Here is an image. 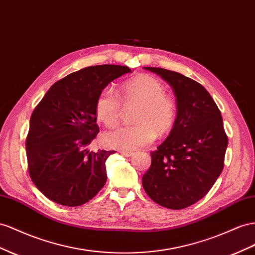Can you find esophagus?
Returning a JSON list of instances; mask_svg holds the SVG:
<instances>
[{
	"mask_svg": "<svg viewBox=\"0 0 255 255\" xmlns=\"http://www.w3.org/2000/svg\"><path fill=\"white\" fill-rule=\"evenodd\" d=\"M120 153H121V155L127 156V157H129L134 154V152H130V151H120Z\"/></svg>",
	"mask_w": 255,
	"mask_h": 255,
	"instance_id": "obj_1",
	"label": "esophagus"
}]
</instances>
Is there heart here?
Masks as SVG:
<instances>
[{
	"instance_id": "heart-1",
	"label": "heart",
	"mask_w": 255,
	"mask_h": 255,
	"mask_svg": "<svg viewBox=\"0 0 255 255\" xmlns=\"http://www.w3.org/2000/svg\"><path fill=\"white\" fill-rule=\"evenodd\" d=\"M125 103L139 102L136 113L137 123L119 126L107 130L104 141L109 147L121 150H136L148 146L156 138V134L168 132L176 120V105L166 95V89L160 80L148 75H140L126 81L120 90ZM122 103L113 87L100 92L95 104L96 117L111 127L119 121Z\"/></svg>"
}]
</instances>
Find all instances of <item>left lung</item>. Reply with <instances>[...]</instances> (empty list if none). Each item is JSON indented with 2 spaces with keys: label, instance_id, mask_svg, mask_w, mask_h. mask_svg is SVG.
<instances>
[{
  "label": "left lung",
  "instance_id": "1",
  "mask_svg": "<svg viewBox=\"0 0 255 255\" xmlns=\"http://www.w3.org/2000/svg\"><path fill=\"white\" fill-rule=\"evenodd\" d=\"M144 68L173 88L177 116L167 138L150 153L142 187L165 208H187L208 193L223 169L229 140L222 116L197 81L161 67Z\"/></svg>",
  "mask_w": 255,
  "mask_h": 255
}]
</instances>
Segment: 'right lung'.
Returning <instances> with one entry per match:
<instances>
[{"label":"right lung","instance_id":"right-lung-1","mask_svg":"<svg viewBox=\"0 0 255 255\" xmlns=\"http://www.w3.org/2000/svg\"><path fill=\"white\" fill-rule=\"evenodd\" d=\"M128 66L82 68L53 84L34 109L25 150L33 183L50 201L76 207L92 199L107 180L105 162L116 151L89 149L100 132L95 104L103 89Z\"/></svg>","mask_w":255,"mask_h":255}]
</instances>
